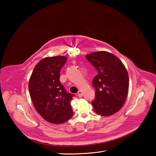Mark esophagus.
Listing matches in <instances>:
<instances>
[{
    "label": "esophagus",
    "instance_id": "obj_1",
    "mask_svg": "<svg viewBox=\"0 0 156 156\" xmlns=\"http://www.w3.org/2000/svg\"><path fill=\"white\" fill-rule=\"evenodd\" d=\"M77 95H78V97H80V98L82 97V92L81 90H79V91L78 92Z\"/></svg>",
    "mask_w": 156,
    "mask_h": 156
}]
</instances>
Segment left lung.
<instances>
[{"instance_id": "8db88e82", "label": "left lung", "mask_w": 156, "mask_h": 156, "mask_svg": "<svg viewBox=\"0 0 156 156\" xmlns=\"http://www.w3.org/2000/svg\"><path fill=\"white\" fill-rule=\"evenodd\" d=\"M86 58L98 71L92 80L95 99L91 103L95 112L102 116L115 114L123 106L127 96V69L120 59L107 51L92 53Z\"/></svg>"}]
</instances>
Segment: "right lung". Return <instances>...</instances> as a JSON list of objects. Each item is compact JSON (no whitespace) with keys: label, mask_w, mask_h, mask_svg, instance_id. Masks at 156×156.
Wrapping results in <instances>:
<instances>
[{"label":"right lung","mask_w":156,"mask_h":156,"mask_svg":"<svg viewBox=\"0 0 156 156\" xmlns=\"http://www.w3.org/2000/svg\"><path fill=\"white\" fill-rule=\"evenodd\" d=\"M66 61L64 56L43 59L29 79V94L35 108L51 123H63L73 116L70 103L74 94L67 92L59 81L60 69Z\"/></svg>","instance_id":"1"}]
</instances>
